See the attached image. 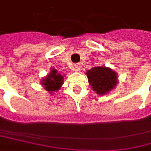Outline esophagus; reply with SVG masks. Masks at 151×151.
Returning <instances> with one entry per match:
<instances>
[{
	"label": "esophagus",
	"instance_id": "34e87169",
	"mask_svg": "<svg viewBox=\"0 0 151 151\" xmlns=\"http://www.w3.org/2000/svg\"><path fill=\"white\" fill-rule=\"evenodd\" d=\"M81 68V66L80 65H74V70L75 71H80V70Z\"/></svg>",
	"mask_w": 151,
	"mask_h": 151
}]
</instances>
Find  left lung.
<instances>
[{"mask_svg": "<svg viewBox=\"0 0 151 151\" xmlns=\"http://www.w3.org/2000/svg\"><path fill=\"white\" fill-rule=\"evenodd\" d=\"M89 85L99 95L105 94L116 86L117 73L105 66H94L86 72Z\"/></svg>", "mask_w": 151, "mask_h": 151, "instance_id": "left-lung-1", "label": "left lung"}]
</instances>
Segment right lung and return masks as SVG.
I'll use <instances>...</instances> for the list:
<instances>
[{
    "instance_id": "1",
    "label": "right lung",
    "mask_w": 151,
    "mask_h": 151,
    "mask_svg": "<svg viewBox=\"0 0 151 151\" xmlns=\"http://www.w3.org/2000/svg\"><path fill=\"white\" fill-rule=\"evenodd\" d=\"M63 76L60 73H58L57 70L52 68L51 69V72L42 80V85L47 91L52 94V92L59 90L63 84Z\"/></svg>"
}]
</instances>
